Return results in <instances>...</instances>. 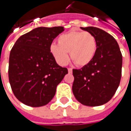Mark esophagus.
Returning a JSON list of instances; mask_svg holds the SVG:
<instances>
[{
  "label": "esophagus",
  "mask_w": 131,
  "mask_h": 131,
  "mask_svg": "<svg viewBox=\"0 0 131 131\" xmlns=\"http://www.w3.org/2000/svg\"><path fill=\"white\" fill-rule=\"evenodd\" d=\"M68 73H72V68H68Z\"/></svg>",
  "instance_id": "1"
}]
</instances>
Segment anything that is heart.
Segmentation results:
<instances>
[{
	"instance_id": "heart-1",
	"label": "heart",
	"mask_w": 131,
	"mask_h": 131,
	"mask_svg": "<svg viewBox=\"0 0 131 131\" xmlns=\"http://www.w3.org/2000/svg\"><path fill=\"white\" fill-rule=\"evenodd\" d=\"M58 44H52L49 52L56 62L61 66L68 63V52L77 66H87L93 60L98 47L96 38L92 33L76 30L60 36Z\"/></svg>"
}]
</instances>
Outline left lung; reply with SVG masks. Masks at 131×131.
<instances>
[{
  "label": "left lung",
  "mask_w": 131,
  "mask_h": 131,
  "mask_svg": "<svg viewBox=\"0 0 131 131\" xmlns=\"http://www.w3.org/2000/svg\"><path fill=\"white\" fill-rule=\"evenodd\" d=\"M81 29L93 34L98 47L90 63L80 69H73L72 91L82 104L98 106L109 101L118 88L123 56L117 41L110 34L95 27Z\"/></svg>",
  "instance_id": "obj_1"
}]
</instances>
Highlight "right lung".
<instances>
[{"label":"right lung","instance_id":"obj_1","mask_svg":"<svg viewBox=\"0 0 131 131\" xmlns=\"http://www.w3.org/2000/svg\"><path fill=\"white\" fill-rule=\"evenodd\" d=\"M64 28L39 27L18 38L11 50L8 79L15 97L32 107L47 105L58 84L68 73L49 52L53 40Z\"/></svg>","mask_w":131,"mask_h":131}]
</instances>
